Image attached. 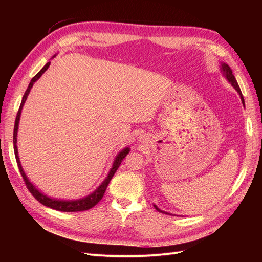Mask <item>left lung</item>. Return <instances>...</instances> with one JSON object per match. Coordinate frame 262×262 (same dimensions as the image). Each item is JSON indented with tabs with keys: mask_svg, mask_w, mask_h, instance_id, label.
<instances>
[{
	"mask_svg": "<svg viewBox=\"0 0 262 262\" xmlns=\"http://www.w3.org/2000/svg\"><path fill=\"white\" fill-rule=\"evenodd\" d=\"M221 70H222V72H223V74H224V76L226 77V80L232 84V86L234 87V89L237 91V93L239 94V96H241V99H242V102H243V105L245 104V101H244V97H243V94H242V91H241V89H239V86H238V83H237V81H236V78H235V76H234V74H233V72H232V70H231V68H229L226 63H222V67H221ZM154 208L157 210V211H160V212H162V213H166V212H164V211H162V210H160L158 209L156 205H154Z\"/></svg>",
	"mask_w": 262,
	"mask_h": 262,
	"instance_id": "left-lung-1",
	"label": "left lung"
}]
</instances>
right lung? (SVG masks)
Segmentation results:
<instances>
[{
  "instance_id": "1",
  "label": "right lung",
  "mask_w": 262,
  "mask_h": 262,
  "mask_svg": "<svg viewBox=\"0 0 262 262\" xmlns=\"http://www.w3.org/2000/svg\"><path fill=\"white\" fill-rule=\"evenodd\" d=\"M50 66V62L47 63V64L39 71V72L31 78V81L27 87V90L25 92V94H24L23 96V99H21V102H20V106H19V109H18V113H17V116H16V120H15V125H14V134H13V143H14V153H15V157H16V162H17V165H18V168H19V171H20V175L24 179V181H25L26 184V187L27 189L30 191V193L33 194L35 196V199H37L39 202L42 203L43 205H46V207L48 208H51L53 210H57V211H62V212H80V211H86V210H90L92 209L93 207H95L101 199L102 196H104V193L106 191L107 189V186L110 182V180H112V178L114 177L115 172L117 171V169L119 168V166H120L121 162L123 161V158L126 156V154H128L130 152L129 147H125L123 148L120 153H119L116 157V160L114 161V164H113V167L112 169H110L109 173L107 178L101 182V185L95 190V191L91 194H89L85 198H82V199H78V200H58V199H51V198L47 196L46 194L41 193L39 190L31 184V182L29 181V179L27 178L25 171H24L21 165H20V161H19V157H18V152H17V131H18V123H19V118H20V113H21V109H23V106L24 104H25V101L27 99V96L28 94L31 90V87H33L34 83L38 80L39 77H40L46 71L47 69L49 68Z\"/></svg>"
}]
</instances>
